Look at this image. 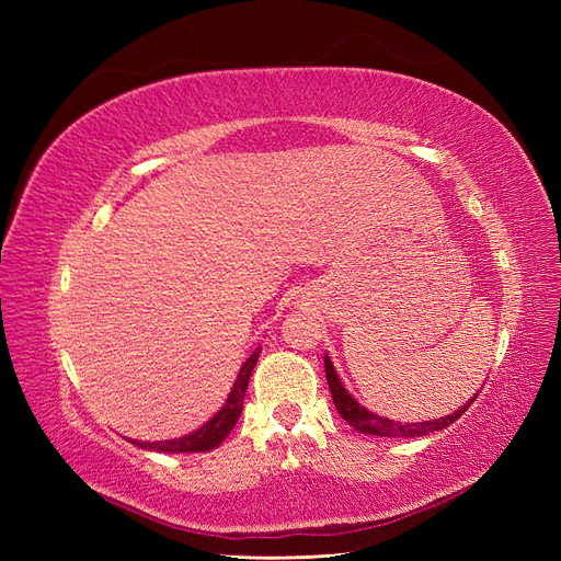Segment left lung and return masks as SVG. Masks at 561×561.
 I'll list each match as a JSON object with an SVG mask.
<instances>
[{
	"mask_svg": "<svg viewBox=\"0 0 561 561\" xmlns=\"http://www.w3.org/2000/svg\"><path fill=\"white\" fill-rule=\"evenodd\" d=\"M325 377H328V386H330V393H332L336 412L342 414V419L348 423V426H353L358 433L379 435V437H388V439L423 437V435H431L435 431H443V428L449 426V423H454L458 416H461L472 404V400L480 396V393H474L472 400H468L463 407H458L454 414H447L443 419L421 421V423H400V421L383 419L379 414H371L369 410H365V407L342 386V379H339V375L334 371V365H332L328 355H325Z\"/></svg>",
	"mask_w": 561,
	"mask_h": 561,
	"instance_id": "obj_1",
	"label": "left lung"
}]
</instances>
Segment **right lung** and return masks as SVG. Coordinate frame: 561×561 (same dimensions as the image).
Returning a JSON list of instances; mask_svg holds the SVG:
<instances>
[{
  "label": "right lung",
  "instance_id": "right-lung-1",
  "mask_svg": "<svg viewBox=\"0 0 561 561\" xmlns=\"http://www.w3.org/2000/svg\"><path fill=\"white\" fill-rule=\"evenodd\" d=\"M260 351L262 348H254L250 358L243 363V367L239 371V379L233 381V388H231V393H229L222 410H219L208 423H203L198 431L184 435V437H178V439H165V443H133V445H138L142 449L165 451V454L210 451L217 445H222L225 437L231 433V428L236 426V421H239V416L243 412V398H245V390H248V381H250L254 365H257Z\"/></svg>",
  "mask_w": 561,
  "mask_h": 561
}]
</instances>
